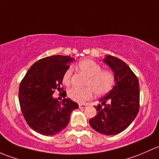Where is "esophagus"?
Segmentation results:
<instances>
[{
    "instance_id": "esophagus-1",
    "label": "esophagus",
    "mask_w": 159,
    "mask_h": 159,
    "mask_svg": "<svg viewBox=\"0 0 159 159\" xmlns=\"http://www.w3.org/2000/svg\"><path fill=\"white\" fill-rule=\"evenodd\" d=\"M79 106H80V108H86V106H87V105L86 104H79Z\"/></svg>"
}]
</instances>
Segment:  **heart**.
I'll list each match as a JSON object with an SVG mask.
<instances>
[{
  "label": "heart",
  "instance_id": "obj_1",
  "mask_svg": "<svg viewBox=\"0 0 159 159\" xmlns=\"http://www.w3.org/2000/svg\"><path fill=\"white\" fill-rule=\"evenodd\" d=\"M77 68L87 76L83 89L73 87L68 91V96L72 100L83 102L90 99L93 93L97 96H104L113 88L116 83L115 75L108 70H102L100 65L94 60L86 59L80 61ZM73 76V69L69 67L63 73L62 82L65 86H70Z\"/></svg>",
  "mask_w": 159,
  "mask_h": 159
}]
</instances>
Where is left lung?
<instances>
[{
  "label": "left lung",
  "instance_id": "8db88e82",
  "mask_svg": "<svg viewBox=\"0 0 159 159\" xmlns=\"http://www.w3.org/2000/svg\"><path fill=\"white\" fill-rule=\"evenodd\" d=\"M104 62L115 73L112 89L94 106L97 115L89 120L91 127L106 135H114L125 130L139 111V83L136 75L120 59L107 55ZM104 105V107H102Z\"/></svg>",
  "mask_w": 159,
  "mask_h": 159
}]
</instances>
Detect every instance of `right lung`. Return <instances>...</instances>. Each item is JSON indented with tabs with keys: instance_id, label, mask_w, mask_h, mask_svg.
Segmentation results:
<instances>
[{
	"instance_id": "right-lung-1",
	"label": "right lung",
	"mask_w": 159,
	"mask_h": 159,
	"mask_svg": "<svg viewBox=\"0 0 159 159\" xmlns=\"http://www.w3.org/2000/svg\"><path fill=\"white\" fill-rule=\"evenodd\" d=\"M70 56L55 55L34 63L20 83L19 102L22 114L31 129L44 135H53L63 130L70 122V113L79 108L70 99L59 102L53 98L55 90L63 97L62 76L70 67Z\"/></svg>"
}]
</instances>
